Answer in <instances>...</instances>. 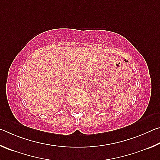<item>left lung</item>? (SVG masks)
<instances>
[{"instance_id": "obj_1", "label": "left lung", "mask_w": 160, "mask_h": 160, "mask_svg": "<svg viewBox=\"0 0 160 160\" xmlns=\"http://www.w3.org/2000/svg\"><path fill=\"white\" fill-rule=\"evenodd\" d=\"M125 61H126V60H125Z\"/></svg>"}]
</instances>
